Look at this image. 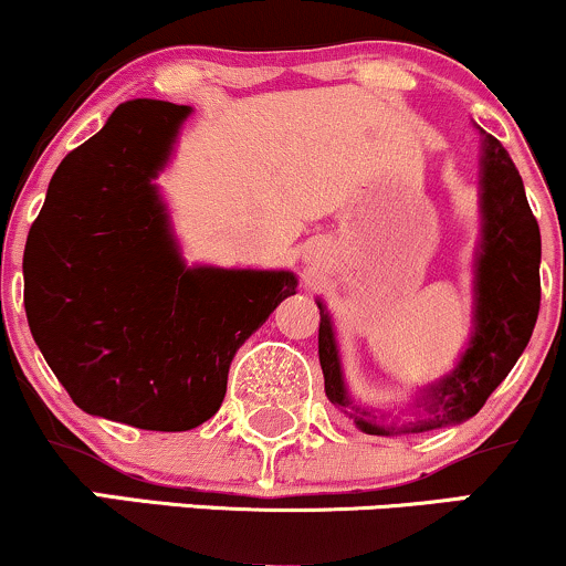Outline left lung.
Masks as SVG:
<instances>
[{"instance_id":"obj_1","label":"left lung","mask_w":566,"mask_h":566,"mask_svg":"<svg viewBox=\"0 0 566 566\" xmlns=\"http://www.w3.org/2000/svg\"><path fill=\"white\" fill-rule=\"evenodd\" d=\"M484 239L476 265V333L450 378L426 394V418L405 431L423 433L471 418L527 348L541 311V229L532 216L524 184L503 143L484 135L482 172ZM319 365L324 394L365 433H391L378 415L350 405L329 316L319 303Z\"/></svg>"}]
</instances>
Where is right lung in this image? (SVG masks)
Segmentation results:
<instances>
[{
  "instance_id": "right-lung-1",
  "label": "right lung",
  "mask_w": 566,
  "mask_h": 566,
  "mask_svg": "<svg viewBox=\"0 0 566 566\" xmlns=\"http://www.w3.org/2000/svg\"><path fill=\"white\" fill-rule=\"evenodd\" d=\"M188 106L127 101L66 154L29 231L23 303L84 412L188 431L223 405L233 354L297 287L290 271L186 269L151 178Z\"/></svg>"
}]
</instances>
